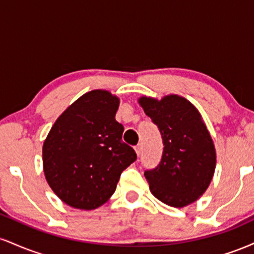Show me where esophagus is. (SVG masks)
<instances>
[{
	"instance_id": "1",
	"label": "esophagus",
	"mask_w": 254,
	"mask_h": 254,
	"mask_svg": "<svg viewBox=\"0 0 254 254\" xmlns=\"http://www.w3.org/2000/svg\"><path fill=\"white\" fill-rule=\"evenodd\" d=\"M135 150H136V154H137V156H139L142 154V145L141 144H138V145H136L135 147Z\"/></svg>"
}]
</instances>
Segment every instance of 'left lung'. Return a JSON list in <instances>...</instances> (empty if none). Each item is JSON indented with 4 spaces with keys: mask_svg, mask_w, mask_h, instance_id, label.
<instances>
[{
    "mask_svg": "<svg viewBox=\"0 0 254 254\" xmlns=\"http://www.w3.org/2000/svg\"><path fill=\"white\" fill-rule=\"evenodd\" d=\"M138 103L161 132L160 164L144 172L151 193L162 203L183 208L196 202L208 189L215 167L214 142L196 107L185 98L141 97Z\"/></svg>",
    "mask_w": 254,
    "mask_h": 254,
    "instance_id": "8db88e82",
    "label": "left lung"
}]
</instances>
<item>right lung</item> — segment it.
I'll use <instances>...</instances> for the list:
<instances>
[{"instance_id":"1","label":"right lung","mask_w":254,"mask_h":254,"mask_svg":"<svg viewBox=\"0 0 254 254\" xmlns=\"http://www.w3.org/2000/svg\"><path fill=\"white\" fill-rule=\"evenodd\" d=\"M119 98L90 90L68 107L44 141V174L52 191L68 205L97 209L115 193L122 172L137 159L122 141L116 121Z\"/></svg>"}]
</instances>
